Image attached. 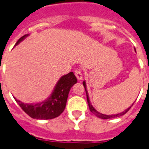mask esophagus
I'll list each match as a JSON object with an SVG mask.
<instances>
[{
  "label": "esophagus",
  "mask_w": 149,
  "mask_h": 149,
  "mask_svg": "<svg viewBox=\"0 0 149 149\" xmlns=\"http://www.w3.org/2000/svg\"><path fill=\"white\" fill-rule=\"evenodd\" d=\"M75 75H76V77H77V78L78 80H81V79H83L82 71H81L79 69H77V70H75Z\"/></svg>",
  "instance_id": "esophagus-1"
}]
</instances>
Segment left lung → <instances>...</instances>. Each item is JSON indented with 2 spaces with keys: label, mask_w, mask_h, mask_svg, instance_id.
I'll return each mask as SVG.
<instances>
[{
  "label": "left lung",
  "mask_w": 149,
  "mask_h": 149,
  "mask_svg": "<svg viewBox=\"0 0 149 149\" xmlns=\"http://www.w3.org/2000/svg\"><path fill=\"white\" fill-rule=\"evenodd\" d=\"M83 86H84V88H85V90H86V99H87V102H88V106H89V110L91 111L93 114H95V116L97 117H99V118H102V119H107V118H116V117H118V116H123L124 114H125L128 111H129L130 109H131V107L132 106H133V104L130 107H129V108L127 109H125V111H123V112H120V113H118V114H116V115H110V116H108V115H105V114H102V113H100V112H99L98 111H96V110L94 109V107L93 106H92V104L90 103V102H89V95H88V93H87V90H86V83L85 81L83 83Z\"/></svg>",
  "instance_id": "8db88e82"
}]
</instances>
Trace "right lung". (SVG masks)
<instances>
[{"label":"right lung","mask_w":149,"mask_h":149,"mask_svg":"<svg viewBox=\"0 0 149 149\" xmlns=\"http://www.w3.org/2000/svg\"><path fill=\"white\" fill-rule=\"evenodd\" d=\"M28 34L21 37L16 43V45L21 42ZM77 79L74 73L63 76L56 83L53 93L47 100L36 104L24 103L14 98L20 108L33 118L36 119H51L58 117L64 111L66 100L71 87L77 83Z\"/></svg>","instance_id":"right-lung-1"}]
</instances>
